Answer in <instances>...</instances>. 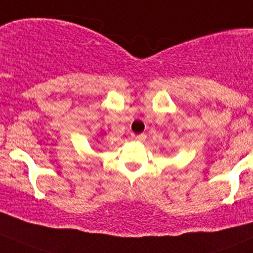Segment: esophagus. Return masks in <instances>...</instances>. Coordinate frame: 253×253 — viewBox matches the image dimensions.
<instances>
[{
    "mask_svg": "<svg viewBox=\"0 0 253 253\" xmlns=\"http://www.w3.org/2000/svg\"><path fill=\"white\" fill-rule=\"evenodd\" d=\"M145 139H146L145 134H139V135L135 136V140H138V141H144Z\"/></svg>",
    "mask_w": 253,
    "mask_h": 253,
    "instance_id": "obj_1",
    "label": "esophagus"
}]
</instances>
